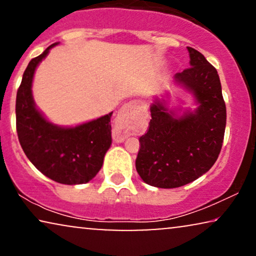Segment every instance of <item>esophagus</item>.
Returning <instances> with one entry per match:
<instances>
[{"label": "esophagus", "mask_w": 256, "mask_h": 256, "mask_svg": "<svg viewBox=\"0 0 256 256\" xmlns=\"http://www.w3.org/2000/svg\"><path fill=\"white\" fill-rule=\"evenodd\" d=\"M136 106H138V104H136L135 101H132V102L124 104V106L120 110V112H118L116 116V127L120 129L121 132H124L126 124H127L129 118H130L132 114L135 112Z\"/></svg>", "instance_id": "esophagus-1"}]
</instances>
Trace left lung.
I'll list each match as a JSON object with an SVG mask.
<instances>
[{"label":"left lung","mask_w":256,"mask_h":256,"mask_svg":"<svg viewBox=\"0 0 256 256\" xmlns=\"http://www.w3.org/2000/svg\"><path fill=\"white\" fill-rule=\"evenodd\" d=\"M188 50L191 68L174 78L194 94L199 107L180 118L160 102L150 108L152 120L138 140L135 166L152 186L174 188L196 180L211 169L222 146L226 104L218 72L200 52Z\"/></svg>","instance_id":"8db88e82"}]
</instances>
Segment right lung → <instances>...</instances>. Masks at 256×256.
Returning <instances> with one entry per match:
<instances>
[{
    "label": "right lung",
    "instance_id": "obj_1",
    "mask_svg": "<svg viewBox=\"0 0 256 256\" xmlns=\"http://www.w3.org/2000/svg\"><path fill=\"white\" fill-rule=\"evenodd\" d=\"M56 44L31 59L23 73L16 96V130L23 152L42 174L62 184H84L102 166L112 144L113 113L74 128L57 127L42 116L34 107L31 84L37 65Z\"/></svg>",
    "mask_w": 256,
    "mask_h": 256
}]
</instances>
